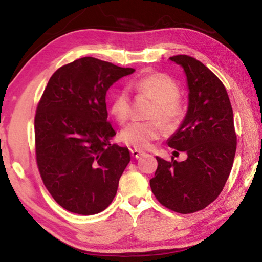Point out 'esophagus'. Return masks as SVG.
I'll use <instances>...</instances> for the list:
<instances>
[{"label": "esophagus", "instance_id": "1", "mask_svg": "<svg viewBox=\"0 0 262 262\" xmlns=\"http://www.w3.org/2000/svg\"><path fill=\"white\" fill-rule=\"evenodd\" d=\"M130 153H132V157L134 158V159H138L142 155H144V152L138 151V150H132Z\"/></svg>", "mask_w": 262, "mask_h": 262}]
</instances>
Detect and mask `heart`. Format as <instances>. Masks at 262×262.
Instances as JSON below:
<instances>
[{
  "label": "heart",
  "instance_id": "obj_1",
  "mask_svg": "<svg viewBox=\"0 0 262 262\" xmlns=\"http://www.w3.org/2000/svg\"><path fill=\"white\" fill-rule=\"evenodd\" d=\"M137 93L145 94L156 101L151 117H159L169 126L176 125L183 116L184 107L178 97L179 86L171 77L161 73H148L132 83ZM110 112L120 124L129 118L130 99L127 91L119 90L112 96ZM162 133V126L157 120L133 121L120 133L122 142L138 150L148 148Z\"/></svg>",
  "mask_w": 262,
  "mask_h": 262
}]
</instances>
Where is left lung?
Here are the masks:
<instances>
[{
    "label": "left lung",
    "instance_id": "1",
    "mask_svg": "<svg viewBox=\"0 0 262 262\" xmlns=\"http://www.w3.org/2000/svg\"><path fill=\"white\" fill-rule=\"evenodd\" d=\"M169 59L186 75L188 107L168 145L186 152L187 159L178 162L157 157L150 186L162 206L193 213L218 198L232 170L236 152L233 109L224 84L202 62L188 55Z\"/></svg>",
    "mask_w": 262,
    "mask_h": 262
}]
</instances>
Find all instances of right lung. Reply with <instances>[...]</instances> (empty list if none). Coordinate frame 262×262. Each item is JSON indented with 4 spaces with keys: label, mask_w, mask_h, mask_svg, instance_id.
Returning a JSON list of instances; mask_svg holds the SVG:
<instances>
[{
    "label": "right lung",
    "mask_w": 262,
    "mask_h": 262,
    "mask_svg": "<svg viewBox=\"0 0 262 262\" xmlns=\"http://www.w3.org/2000/svg\"><path fill=\"white\" fill-rule=\"evenodd\" d=\"M133 68L85 56L51 77L35 116L36 161L45 187L70 212L95 214L109 207L130 161L111 144L106 91Z\"/></svg>",
    "instance_id": "right-lung-1"
}]
</instances>
